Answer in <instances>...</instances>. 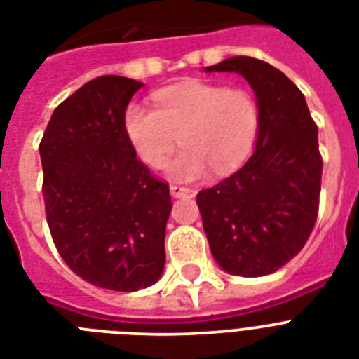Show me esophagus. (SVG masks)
<instances>
[{
    "mask_svg": "<svg viewBox=\"0 0 359 359\" xmlns=\"http://www.w3.org/2000/svg\"><path fill=\"white\" fill-rule=\"evenodd\" d=\"M170 194L174 198H192L196 194V191H192L189 187H182V185H170Z\"/></svg>",
    "mask_w": 359,
    "mask_h": 359,
    "instance_id": "34e87169",
    "label": "esophagus"
}]
</instances>
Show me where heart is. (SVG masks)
Returning <instances> with one entry per match:
<instances>
[{
	"label": "heart",
	"mask_w": 359,
	"mask_h": 359,
	"mask_svg": "<svg viewBox=\"0 0 359 359\" xmlns=\"http://www.w3.org/2000/svg\"><path fill=\"white\" fill-rule=\"evenodd\" d=\"M156 109L133 102L124 111V133L133 152L158 168L177 144L168 177L192 182L209 168L218 176L245 161L259 132V106L248 91L207 82H183L154 93Z\"/></svg>",
	"instance_id": "b5f03b06"
}]
</instances>
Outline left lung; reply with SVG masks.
<instances>
[{
    "mask_svg": "<svg viewBox=\"0 0 359 359\" xmlns=\"http://www.w3.org/2000/svg\"><path fill=\"white\" fill-rule=\"evenodd\" d=\"M203 71L244 76L259 106L253 156L233 176L198 192L209 248L231 275L275 273L303 250L318 218V126L297 86L268 62L233 56Z\"/></svg>",
    "mask_w": 359,
    "mask_h": 359,
    "instance_id": "1",
    "label": "left lung"
}]
</instances>
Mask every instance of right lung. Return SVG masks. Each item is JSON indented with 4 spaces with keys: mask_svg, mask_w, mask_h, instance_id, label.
I'll return each mask as SVG.
<instances>
[{
    "mask_svg": "<svg viewBox=\"0 0 359 359\" xmlns=\"http://www.w3.org/2000/svg\"><path fill=\"white\" fill-rule=\"evenodd\" d=\"M141 82L104 75L56 106L40 143L47 224L60 257L99 288L137 292L165 268L167 183L139 161L124 111Z\"/></svg>",
    "mask_w": 359,
    "mask_h": 359,
    "instance_id": "add662e5",
    "label": "right lung"
}]
</instances>
